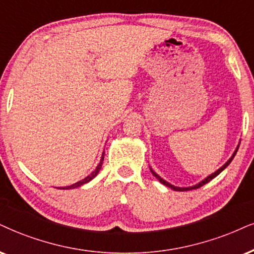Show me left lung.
Wrapping results in <instances>:
<instances>
[{
  "label": "left lung",
  "mask_w": 254,
  "mask_h": 254,
  "mask_svg": "<svg viewBox=\"0 0 254 254\" xmlns=\"http://www.w3.org/2000/svg\"><path fill=\"white\" fill-rule=\"evenodd\" d=\"M239 145H240V142H239V143H238V146H237L236 151H234V152H233V154H232V156H231V158H230V159H228V160H227L226 162H225V164H224L223 166H221V167H220V168H219V170H217V171H215V172H214V173L209 174V175H208V177H206V178H205V179H203V180H201V181H200V183H198V184H195V185H194V186H190V187H178V186H174V185H172V184H170V183H168V181H166V180H164V179H162V178L160 177V175H159V174H156V173H155V172H154V171H153L151 167H149V170H151V172H152V174H153V175H154V177L156 178V179H158L159 181H160V183H161L162 185H165V186L170 187V189H172V190H178V192H185V190H195V189H199V187H201V186H203V185H205V184H207V183H208V181H211L212 179H213V178H215V177H217V175H219V174H220V173H221V172H223V171L225 170V168H226V167H227V166L231 164V161H232V160H233L234 155H236V154H237V152H238V148H239Z\"/></svg>",
  "instance_id": "left-lung-1"
}]
</instances>
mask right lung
<instances>
[{"label": "right lung", "instance_id": "1", "mask_svg": "<svg viewBox=\"0 0 254 254\" xmlns=\"http://www.w3.org/2000/svg\"><path fill=\"white\" fill-rule=\"evenodd\" d=\"M103 159H105V152L102 153V155H101V160H100L99 165L96 166V168L92 172V173H90L89 175H87V177L84 178V179L80 180V181H77V183H75V184H73V185H70V186H67V187H61V190H71V189H76V187L82 186V185L87 184V183H89L90 180H93L94 178H95L96 175L99 174L100 170H101V167H102V162H103Z\"/></svg>", "mask_w": 254, "mask_h": 254}]
</instances>
